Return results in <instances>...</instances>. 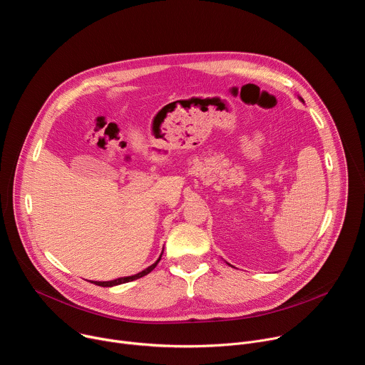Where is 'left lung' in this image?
Masks as SVG:
<instances>
[{
  "label": "left lung",
  "mask_w": 365,
  "mask_h": 365,
  "mask_svg": "<svg viewBox=\"0 0 365 365\" xmlns=\"http://www.w3.org/2000/svg\"><path fill=\"white\" fill-rule=\"evenodd\" d=\"M300 101H302V102H303V99H302V98H300Z\"/></svg>",
  "instance_id": "1"
}]
</instances>
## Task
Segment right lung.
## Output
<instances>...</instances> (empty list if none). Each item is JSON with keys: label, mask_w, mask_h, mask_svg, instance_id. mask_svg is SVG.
<instances>
[{"label": "right lung", "mask_w": 365, "mask_h": 365, "mask_svg": "<svg viewBox=\"0 0 365 365\" xmlns=\"http://www.w3.org/2000/svg\"><path fill=\"white\" fill-rule=\"evenodd\" d=\"M160 258H162V254H160V257H159L158 262L153 263L150 267H147L145 270H143V272H140V273H137V274H134V276L120 277V279H115V280H111V282H91V283H95L96 286H102V287H113V286H117V284H123V283H128V282L137 280V279H140V277H143V276L148 274L150 272H153V270L155 269V266H158V263L160 262Z\"/></svg>", "instance_id": "add662e5"}]
</instances>
